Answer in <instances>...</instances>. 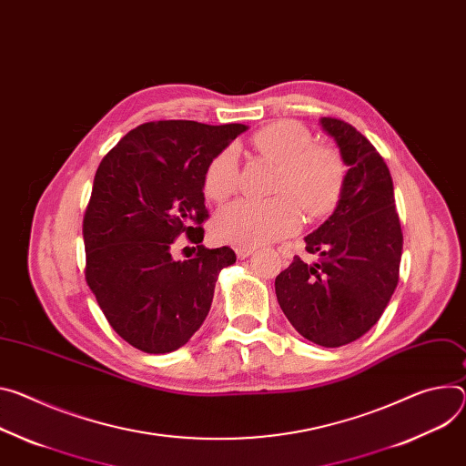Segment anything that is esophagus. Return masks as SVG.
I'll use <instances>...</instances> for the list:
<instances>
[{
    "instance_id": "obj_1",
    "label": "esophagus",
    "mask_w": 466,
    "mask_h": 466,
    "mask_svg": "<svg viewBox=\"0 0 466 466\" xmlns=\"http://www.w3.org/2000/svg\"><path fill=\"white\" fill-rule=\"evenodd\" d=\"M252 255H255V248H247V247L236 248V257H238L239 260H245V258H248V257H252Z\"/></svg>"
}]
</instances>
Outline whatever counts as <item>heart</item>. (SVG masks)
<instances>
[{"label":"heart","mask_w":466,"mask_h":466,"mask_svg":"<svg viewBox=\"0 0 466 466\" xmlns=\"http://www.w3.org/2000/svg\"><path fill=\"white\" fill-rule=\"evenodd\" d=\"M255 147L280 163L273 200L239 198L225 204L211 223L214 238L234 247H258L298 232L301 208L321 218L338 204L344 189L342 157L329 147L314 145V136L298 120H279L255 136ZM239 186V150L225 147L206 167L204 193L223 200Z\"/></svg>","instance_id":"obj_1"}]
</instances>
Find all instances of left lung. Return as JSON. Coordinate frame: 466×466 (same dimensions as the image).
<instances>
[{"instance_id": "8db88e82", "label": "left lung", "mask_w": 466, "mask_h": 466, "mask_svg": "<svg viewBox=\"0 0 466 466\" xmlns=\"http://www.w3.org/2000/svg\"><path fill=\"white\" fill-rule=\"evenodd\" d=\"M348 165L344 189L329 219L305 238L314 264L295 257L275 279L279 305L307 340L340 348L366 334L398 286L403 234L385 159L351 124L321 116Z\"/></svg>"}]
</instances>
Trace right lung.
<instances>
[{"label": "right lung", "mask_w": 466, "mask_h": 466, "mask_svg": "<svg viewBox=\"0 0 466 466\" xmlns=\"http://www.w3.org/2000/svg\"><path fill=\"white\" fill-rule=\"evenodd\" d=\"M245 124L159 120L137 126L102 159L83 219L86 279L115 332L159 355L184 344L204 323L218 277L236 262L230 247L197 245L175 260L171 245L204 238V173Z\"/></svg>", "instance_id": "obj_1"}]
</instances>
